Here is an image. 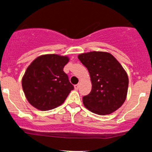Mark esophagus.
<instances>
[{
  "instance_id": "1",
  "label": "esophagus",
  "mask_w": 152,
  "mask_h": 152,
  "mask_svg": "<svg viewBox=\"0 0 152 152\" xmlns=\"http://www.w3.org/2000/svg\"><path fill=\"white\" fill-rule=\"evenodd\" d=\"M74 87H75V89H76V90H78L79 88H80V84H76V85H75V86H74Z\"/></svg>"
}]
</instances>
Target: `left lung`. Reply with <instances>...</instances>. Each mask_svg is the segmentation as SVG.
<instances>
[{
  "label": "left lung",
  "instance_id": "obj_1",
  "mask_svg": "<svg viewBox=\"0 0 152 152\" xmlns=\"http://www.w3.org/2000/svg\"><path fill=\"white\" fill-rule=\"evenodd\" d=\"M78 58L87 68L92 83L91 92L83 97L86 108L106 115L121 107L127 97L129 83L121 63L105 52L83 53Z\"/></svg>",
  "mask_w": 152,
  "mask_h": 152
}]
</instances>
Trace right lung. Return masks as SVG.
Here are the masks:
<instances>
[{"label":"right lung","mask_w":152,"mask_h":152,"mask_svg":"<svg viewBox=\"0 0 152 152\" xmlns=\"http://www.w3.org/2000/svg\"><path fill=\"white\" fill-rule=\"evenodd\" d=\"M69 60L67 56L48 54L40 56L29 65L21 84L31 105L41 110H48L65 101L74 89L63 71Z\"/></svg>","instance_id":"1"}]
</instances>
